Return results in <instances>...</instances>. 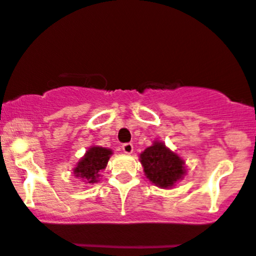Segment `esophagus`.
<instances>
[{
	"label": "esophagus",
	"instance_id": "obj_1",
	"mask_svg": "<svg viewBox=\"0 0 256 256\" xmlns=\"http://www.w3.org/2000/svg\"><path fill=\"white\" fill-rule=\"evenodd\" d=\"M122 151L125 154H128V155H130V154H132V151H134V146H132V144H124L122 145Z\"/></svg>",
	"mask_w": 256,
	"mask_h": 256
}]
</instances>
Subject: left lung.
Wrapping results in <instances>:
<instances>
[{
	"label": "left lung",
	"mask_w": 256,
	"mask_h": 256,
	"mask_svg": "<svg viewBox=\"0 0 256 256\" xmlns=\"http://www.w3.org/2000/svg\"><path fill=\"white\" fill-rule=\"evenodd\" d=\"M140 162L146 178L160 188H174L186 175L184 158L160 140L152 141L140 154Z\"/></svg>",
	"instance_id": "obj_1"
}]
</instances>
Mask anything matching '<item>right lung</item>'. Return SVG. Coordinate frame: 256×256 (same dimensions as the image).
<instances>
[{"instance_id": "obj_1", "label": "right lung", "mask_w": 256, "mask_h": 256, "mask_svg": "<svg viewBox=\"0 0 256 256\" xmlns=\"http://www.w3.org/2000/svg\"><path fill=\"white\" fill-rule=\"evenodd\" d=\"M112 154L111 148L91 146L74 168V175L84 184L92 185L98 182L101 178V171L106 168Z\"/></svg>"}]
</instances>
